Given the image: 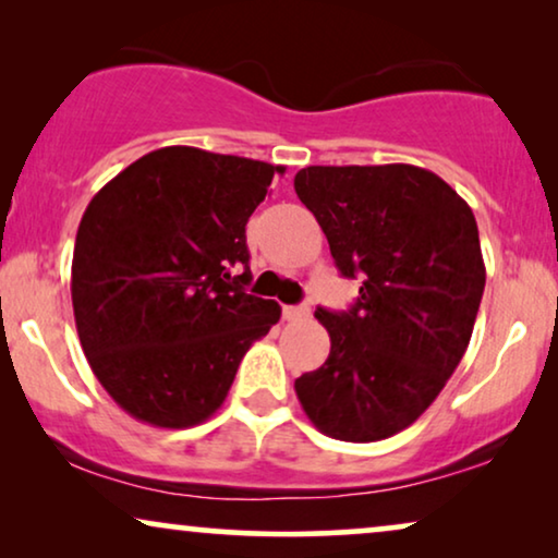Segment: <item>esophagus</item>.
Listing matches in <instances>:
<instances>
[{
  "instance_id": "esophagus-1",
  "label": "esophagus",
  "mask_w": 558,
  "mask_h": 558,
  "mask_svg": "<svg viewBox=\"0 0 558 558\" xmlns=\"http://www.w3.org/2000/svg\"><path fill=\"white\" fill-rule=\"evenodd\" d=\"M312 315V310L307 307V304H300V307H284V317L287 319H307Z\"/></svg>"
}]
</instances>
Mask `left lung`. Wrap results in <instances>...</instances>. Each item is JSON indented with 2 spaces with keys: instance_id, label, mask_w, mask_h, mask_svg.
<instances>
[{
  "instance_id": "left-lung-1",
  "label": "left lung",
  "mask_w": 558,
  "mask_h": 558,
  "mask_svg": "<svg viewBox=\"0 0 558 558\" xmlns=\"http://www.w3.org/2000/svg\"><path fill=\"white\" fill-rule=\"evenodd\" d=\"M294 190L342 277L363 279L348 312L319 307L330 355L294 380L327 437L378 441L432 407L460 365L485 289L470 205L414 165H312Z\"/></svg>"
}]
</instances>
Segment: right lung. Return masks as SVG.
I'll list each match as a JSON object with an SVG mask.
<instances>
[{"label": "right lung", "instance_id": "1", "mask_svg": "<svg viewBox=\"0 0 558 558\" xmlns=\"http://www.w3.org/2000/svg\"><path fill=\"white\" fill-rule=\"evenodd\" d=\"M281 165L162 147L121 170L83 213L71 296L106 393L159 429L203 424L281 307L248 294L246 223Z\"/></svg>", "mask_w": 558, "mask_h": 558}]
</instances>
